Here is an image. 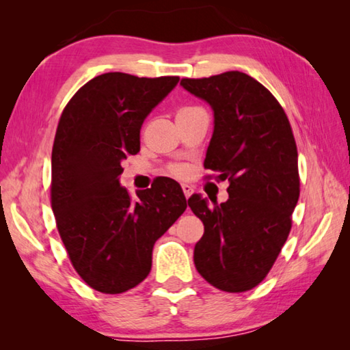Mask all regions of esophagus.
I'll list each match as a JSON object with an SVG mask.
<instances>
[{"mask_svg":"<svg viewBox=\"0 0 350 350\" xmlns=\"http://www.w3.org/2000/svg\"><path fill=\"white\" fill-rule=\"evenodd\" d=\"M182 191H183V194H185V198L188 199L193 193V187L188 185V183H182Z\"/></svg>","mask_w":350,"mask_h":350,"instance_id":"esophagus-1","label":"esophagus"}]
</instances>
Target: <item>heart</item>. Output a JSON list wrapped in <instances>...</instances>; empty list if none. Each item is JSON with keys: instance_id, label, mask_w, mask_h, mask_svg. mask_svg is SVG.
I'll return each instance as SVG.
<instances>
[{"instance_id": "heart-1", "label": "heart", "mask_w": 350, "mask_h": 350, "mask_svg": "<svg viewBox=\"0 0 350 350\" xmlns=\"http://www.w3.org/2000/svg\"><path fill=\"white\" fill-rule=\"evenodd\" d=\"M183 109H188V108H182L180 111H183ZM170 171L174 176H185L187 174V168L182 167V165H173V167L170 168Z\"/></svg>"}]
</instances>
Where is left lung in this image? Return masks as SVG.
Listing matches in <instances>:
<instances>
[{
    "instance_id": "8db88e82",
    "label": "left lung",
    "mask_w": 350,
    "mask_h": 350,
    "mask_svg": "<svg viewBox=\"0 0 350 350\" xmlns=\"http://www.w3.org/2000/svg\"><path fill=\"white\" fill-rule=\"evenodd\" d=\"M180 85L213 108L204 167L230 183L227 202L208 205L199 194L188 199L204 222L194 264L216 288L247 292L267 276L292 228L299 199L292 126L273 94L239 70L182 79Z\"/></svg>"
}]
</instances>
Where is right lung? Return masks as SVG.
Listing matches in <instances>:
<instances>
[{"label":"right lung","instance_id":"obj_1","mask_svg":"<svg viewBox=\"0 0 350 350\" xmlns=\"http://www.w3.org/2000/svg\"><path fill=\"white\" fill-rule=\"evenodd\" d=\"M177 81L102 74L62 112L51 205L70 262L97 292L123 293L144 281L154 244L187 208L180 185L170 177H159L135 199L118 182L123 159L140 150L142 123Z\"/></svg>","mask_w":350,"mask_h":350}]
</instances>
